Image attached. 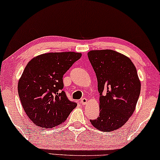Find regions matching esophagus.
<instances>
[{
    "label": "esophagus",
    "mask_w": 160,
    "mask_h": 160,
    "mask_svg": "<svg viewBox=\"0 0 160 160\" xmlns=\"http://www.w3.org/2000/svg\"><path fill=\"white\" fill-rule=\"evenodd\" d=\"M87 102V98H82V100H81V103L82 105H86Z\"/></svg>",
    "instance_id": "34e87169"
}]
</instances>
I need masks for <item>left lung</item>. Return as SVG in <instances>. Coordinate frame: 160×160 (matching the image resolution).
Here are the masks:
<instances>
[{"label":"left lung","instance_id":"left-lung-1","mask_svg":"<svg viewBox=\"0 0 160 160\" xmlns=\"http://www.w3.org/2000/svg\"><path fill=\"white\" fill-rule=\"evenodd\" d=\"M95 72L100 114L90 119L96 129L110 132L122 128L132 115L141 92L137 70L130 58L111 49L87 54Z\"/></svg>","mask_w":160,"mask_h":160}]
</instances>
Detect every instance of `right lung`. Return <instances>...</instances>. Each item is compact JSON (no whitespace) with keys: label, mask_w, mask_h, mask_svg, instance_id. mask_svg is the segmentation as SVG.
Returning a JSON list of instances; mask_svg holds the SVG:
<instances>
[{"label":"right lung","mask_w":160,"mask_h":160,"mask_svg":"<svg viewBox=\"0 0 160 160\" xmlns=\"http://www.w3.org/2000/svg\"><path fill=\"white\" fill-rule=\"evenodd\" d=\"M82 54L46 53L32 58L18 83L22 106L37 126L50 129L64 122L77 106L63 91V75Z\"/></svg>","instance_id":"1"}]
</instances>
